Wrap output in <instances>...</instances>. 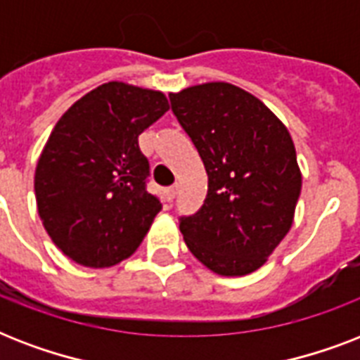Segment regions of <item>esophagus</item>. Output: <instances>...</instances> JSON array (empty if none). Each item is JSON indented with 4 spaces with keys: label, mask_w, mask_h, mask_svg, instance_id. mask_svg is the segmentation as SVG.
I'll list each match as a JSON object with an SVG mask.
<instances>
[{
    "label": "esophagus",
    "mask_w": 360,
    "mask_h": 360,
    "mask_svg": "<svg viewBox=\"0 0 360 360\" xmlns=\"http://www.w3.org/2000/svg\"><path fill=\"white\" fill-rule=\"evenodd\" d=\"M175 194H177V185L166 188V198H168V202H172V200H174Z\"/></svg>",
    "instance_id": "esophagus-1"
}]
</instances>
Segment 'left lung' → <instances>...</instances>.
I'll use <instances>...</instances> for the list:
<instances>
[{
  "instance_id": "1",
  "label": "left lung",
  "mask_w": 360,
  "mask_h": 360,
  "mask_svg": "<svg viewBox=\"0 0 360 360\" xmlns=\"http://www.w3.org/2000/svg\"><path fill=\"white\" fill-rule=\"evenodd\" d=\"M169 101L209 179L202 209L181 219L183 239L220 276L254 273L295 217L302 175L290 130L259 98L228 82L185 87Z\"/></svg>"
}]
</instances>
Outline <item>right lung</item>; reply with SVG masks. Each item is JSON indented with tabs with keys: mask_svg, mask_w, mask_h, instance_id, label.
<instances>
[{
	"mask_svg": "<svg viewBox=\"0 0 360 360\" xmlns=\"http://www.w3.org/2000/svg\"><path fill=\"white\" fill-rule=\"evenodd\" d=\"M169 110L162 91L108 82L78 98L53 127L35 168L44 230L78 265L130 257L162 209L146 191L138 136Z\"/></svg>",
	"mask_w": 360,
	"mask_h": 360,
	"instance_id": "add662e5",
	"label": "right lung"
}]
</instances>
